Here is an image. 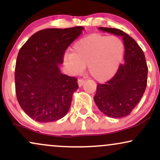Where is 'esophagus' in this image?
Instances as JSON below:
<instances>
[{"label":"esophagus","instance_id":"34e87169","mask_svg":"<svg viewBox=\"0 0 160 160\" xmlns=\"http://www.w3.org/2000/svg\"><path fill=\"white\" fill-rule=\"evenodd\" d=\"M84 82H85V80H82V79H79V80H78V86L80 87V86H82V85H83Z\"/></svg>","mask_w":160,"mask_h":160}]
</instances>
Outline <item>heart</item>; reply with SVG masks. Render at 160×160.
I'll use <instances>...</instances> for the list:
<instances>
[{
    "label": "heart",
    "instance_id": "b5f03b06",
    "mask_svg": "<svg viewBox=\"0 0 160 160\" xmlns=\"http://www.w3.org/2000/svg\"><path fill=\"white\" fill-rule=\"evenodd\" d=\"M124 52V43L118 37L92 34L74 43L72 52L64 57V63L74 74H79L88 65L92 78L105 82L117 72Z\"/></svg>",
    "mask_w": 160,
    "mask_h": 160
}]
</instances>
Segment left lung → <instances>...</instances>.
Here are the masks:
<instances>
[{
    "label": "left lung",
    "mask_w": 160,
    "mask_h": 160,
    "mask_svg": "<svg viewBox=\"0 0 160 160\" xmlns=\"http://www.w3.org/2000/svg\"><path fill=\"white\" fill-rule=\"evenodd\" d=\"M102 32L122 38L124 63L113 78L98 84L95 103L104 115L122 118L131 113L144 93L148 80V65L142 49L132 38L117 28H98Z\"/></svg>",
    "instance_id": "8db88e82"
}]
</instances>
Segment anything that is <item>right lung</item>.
Returning <instances> with one entry per match:
<instances>
[{"mask_svg": "<svg viewBox=\"0 0 160 160\" xmlns=\"http://www.w3.org/2000/svg\"><path fill=\"white\" fill-rule=\"evenodd\" d=\"M81 26L36 32L18 53L16 93L19 105L33 120L49 122L67 114L78 80L62 74L66 49L81 34Z\"/></svg>", "mask_w": 160, "mask_h": 160, "instance_id": "add662e5", "label": "right lung"}]
</instances>
